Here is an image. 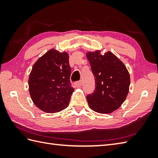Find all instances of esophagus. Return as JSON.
Returning a JSON list of instances; mask_svg holds the SVG:
<instances>
[{
	"label": "esophagus",
	"mask_w": 158,
	"mask_h": 158,
	"mask_svg": "<svg viewBox=\"0 0 158 158\" xmlns=\"http://www.w3.org/2000/svg\"><path fill=\"white\" fill-rule=\"evenodd\" d=\"M75 85L76 87H77V88H80V87H81L82 85V82H81V81H77L76 83H75Z\"/></svg>",
	"instance_id": "1"
}]
</instances>
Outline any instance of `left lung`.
<instances>
[{"mask_svg":"<svg viewBox=\"0 0 158 158\" xmlns=\"http://www.w3.org/2000/svg\"><path fill=\"white\" fill-rule=\"evenodd\" d=\"M88 52L86 57L95 77L94 92L87 96L89 108L102 114L111 113L125 101L129 92L130 77L124 64L108 51Z\"/></svg>","mask_w":158,"mask_h":158,"instance_id":"obj_1","label":"left lung"}]
</instances>
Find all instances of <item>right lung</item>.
Returning <instances> with one entry per match:
<instances>
[{
  "mask_svg": "<svg viewBox=\"0 0 158 158\" xmlns=\"http://www.w3.org/2000/svg\"><path fill=\"white\" fill-rule=\"evenodd\" d=\"M70 73L67 52L51 49L40 57L28 79L29 93L35 106L48 113L65 109L74 92L70 84Z\"/></svg>",
  "mask_w": 158,
  "mask_h": 158,
  "instance_id": "add662e5",
  "label": "right lung"
}]
</instances>
